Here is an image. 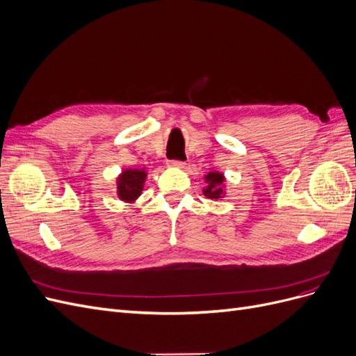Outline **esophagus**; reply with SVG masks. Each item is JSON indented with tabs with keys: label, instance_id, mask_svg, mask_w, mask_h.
Instances as JSON below:
<instances>
[{
	"label": "esophagus",
	"instance_id": "obj_1",
	"mask_svg": "<svg viewBox=\"0 0 356 356\" xmlns=\"http://www.w3.org/2000/svg\"><path fill=\"white\" fill-rule=\"evenodd\" d=\"M168 166L169 168H184L186 163L181 160H168Z\"/></svg>",
	"mask_w": 356,
	"mask_h": 356
}]
</instances>
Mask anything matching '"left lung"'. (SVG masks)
<instances>
[{"instance_id":"8db88e82","label":"left lung","mask_w":356,"mask_h":356,"mask_svg":"<svg viewBox=\"0 0 356 356\" xmlns=\"http://www.w3.org/2000/svg\"><path fill=\"white\" fill-rule=\"evenodd\" d=\"M204 181H207V187L203 188V195L208 199H215L218 200L224 197V175L221 172H209L208 175H204Z\"/></svg>"}]
</instances>
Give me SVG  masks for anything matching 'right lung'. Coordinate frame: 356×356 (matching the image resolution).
Listing matches in <instances>:
<instances>
[{
	"label": "right lung",
	"instance_id": "obj_1",
	"mask_svg": "<svg viewBox=\"0 0 356 356\" xmlns=\"http://www.w3.org/2000/svg\"><path fill=\"white\" fill-rule=\"evenodd\" d=\"M147 172L144 169H124L117 178V196L120 200L134 203L144 190Z\"/></svg>",
	"mask_w": 356,
	"mask_h": 356
}]
</instances>
